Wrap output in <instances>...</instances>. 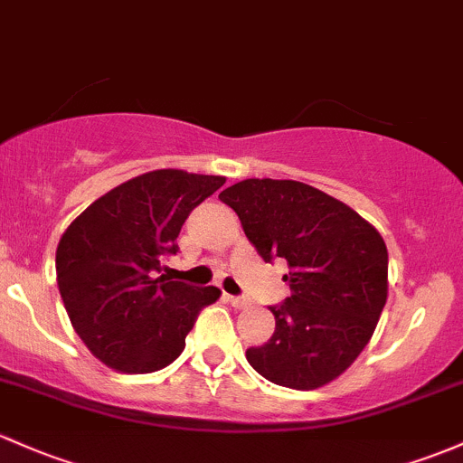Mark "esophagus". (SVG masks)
Masks as SVG:
<instances>
[{
  "label": "esophagus",
  "instance_id": "esophagus-1",
  "mask_svg": "<svg viewBox=\"0 0 463 463\" xmlns=\"http://www.w3.org/2000/svg\"><path fill=\"white\" fill-rule=\"evenodd\" d=\"M225 300L230 302L232 307H236V309H242V307H247V298H241V296H225Z\"/></svg>",
  "mask_w": 463,
  "mask_h": 463
}]
</instances>
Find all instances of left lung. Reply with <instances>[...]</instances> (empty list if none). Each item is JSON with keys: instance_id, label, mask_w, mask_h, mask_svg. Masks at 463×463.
Segmentation results:
<instances>
[{"instance_id": "left-lung-1", "label": "left lung", "mask_w": 463, "mask_h": 463, "mask_svg": "<svg viewBox=\"0 0 463 463\" xmlns=\"http://www.w3.org/2000/svg\"><path fill=\"white\" fill-rule=\"evenodd\" d=\"M262 260L285 258L276 331L247 362L265 380L311 391L340 377L369 345L389 296V251L369 221L300 181L247 178L218 194Z\"/></svg>"}]
</instances>
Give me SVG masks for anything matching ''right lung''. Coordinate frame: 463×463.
<instances>
[{
	"label": "right lung",
	"mask_w": 463,
	"mask_h": 463,
	"mask_svg": "<svg viewBox=\"0 0 463 463\" xmlns=\"http://www.w3.org/2000/svg\"><path fill=\"white\" fill-rule=\"evenodd\" d=\"M225 185V176L152 170L121 183L86 207L57 245V285L72 329L88 351L118 373L172 364L216 287L154 278L176 253L183 222Z\"/></svg>",
	"instance_id": "1"
}]
</instances>
